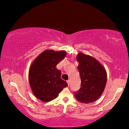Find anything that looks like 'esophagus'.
I'll list each match as a JSON object with an SVG mask.
<instances>
[{
  "label": "esophagus",
  "instance_id": "esophagus-1",
  "mask_svg": "<svg viewBox=\"0 0 129 129\" xmlns=\"http://www.w3.org/2000/svg\"><path fill=\"white\" fill-rule=\"evenodd\" d=\"M67 83H68V86H69V85H70V80H68V81H67Z\"/></svg>",
  "mask_w": 129,
  "mask_h": 129
}]
</instances>
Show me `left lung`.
Here are the masks:
<instances>
[{
  "label": "left lung",
  "mask_w": 129,
  "mask_h": 129,
  "mask_svg": "<svg viewBox=\"0 0 129 129\" xmlns=\"http://www.w3.org/2000/svg\"><path fill=\"white\" fill-rule=\"evenodd\" d=\"M77 66L81 79V87L75 93L78 101L90 103L100 98L105 90L107 73L100 63L93 57L82 53L77 54Z\"/></svg>",
  "instance_id": "left-lung-1"
}]
</instances>
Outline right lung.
Returning <instances> with one entry per match:
<instances>
[{
	"label": "right lung",
	"mask_w": 129,
	"mask_h": 129,
	"mask_svg": "<svg viewBox=\"0 0 129 129\" xmlns=\"http://www.w3.org/2000/svg\"><path fill=\"white\" fill-rule=\"evenodd\" d=\"M66 52L46 50L34 60L29 71V81L33 94L44 102L56 99L68 86L61 79L56 65L64 59Z\"/></svg>",
	"instance_id": "1"
}]
</instances>
